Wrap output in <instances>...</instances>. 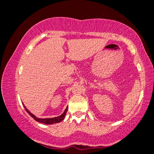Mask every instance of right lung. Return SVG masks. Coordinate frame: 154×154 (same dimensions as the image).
Listing matches in <instances>:
<instances>
[{
	"mask_svg": "<svg viewBox=\"0 0 154 154\" xmlns=\"http://www.w3.org/2000/svg\"><path fill=\"white\" fill-rule=\"evenodd\" d=\"M25 107V106H24ZM26 109V108H25ZM67 110H68V107L66 108V110H65V112H63L62 115H60L58 117H52V118H46V119H39V118H37V117H36L34 116V115H32V113L30 112L29 111H28L26 109V111L27 112L29 113V115H30L31 117H32V118L34 119V120L37 121V122H40V123H44V124H46V125H50V124H54V123H57V122H61L63 119H64L65 116H66V112H67Z\"/></svg>",
	"mask_w": 154,
	"mask_h": 154,
	"instance_id": "1",
	"label": "right lung"
}]
</instances>
